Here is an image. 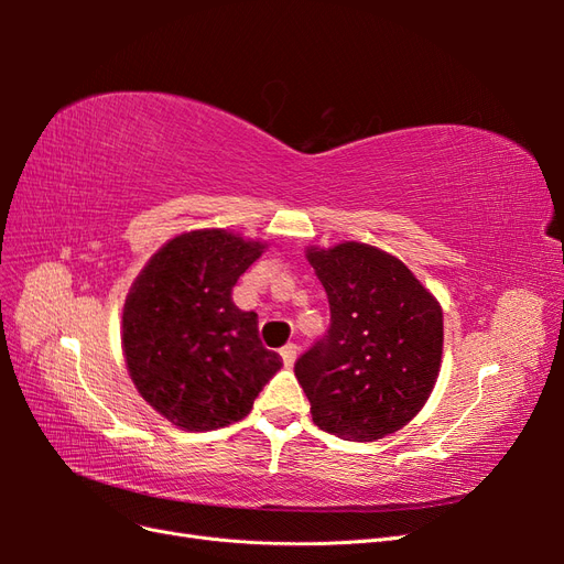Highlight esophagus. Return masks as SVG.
<instances>
[{
	"mask_svg": "<svg viewBox=\"0 0 564 564\" xmlns=\"http://www.w3.org/2000/svg\"><path fill=\"white\" fill-rule=\"evenodd\" d=\"M280 355H282V362H284L286 367H292V365L296 362L299 346H296V344H286V346L280 350Z\"/></svg>",
	"mask_w": 564,
	"mask_h": 564,
	"instance_id": "1",
	"label": "esophagus"
}]
</instances>
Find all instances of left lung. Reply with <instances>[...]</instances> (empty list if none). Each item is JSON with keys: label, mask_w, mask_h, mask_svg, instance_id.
I'll return each mask as SVG.
<instances>
[{"label": "left lung", "mask_w": 564, "mask_h": 564, "mask_svg": "<svg viewBox=\"0 0 564 564\" xmlns=\"http://www.w3.org/2000/svg\"><path fill=\"white\" fill-rule=\"evenodd\" d=\"M329 299L327 336L296 360L315 425L373 442L400 431L429 400L442 360V308L400 259L344 242L308 249Z\"/></svg>", "instance_id": "left-lung-1"}]
</instances>
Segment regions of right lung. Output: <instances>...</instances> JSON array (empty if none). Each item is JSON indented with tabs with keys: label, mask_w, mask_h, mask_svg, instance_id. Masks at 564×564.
<instances>
[{
	"label": "right lung",
	"mask_w": 564,
	"mask_h": 564,
	"mask_svg": "<svg viewBox=\"0 0 564 564\" xmlns=\"http://www.w3.org/2000/svg\"><path fill=\"white\" fill-rule=\"evenodd\" d=\"M263 249L226 230H193L166 242L131 286L122 315L131 381L178 429L245 419L282 367L261 344L256 313L230 299Z\"/></svg>",
	"instance_id": "add662e5"
}]
</instances>
